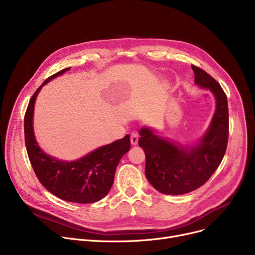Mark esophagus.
Here are the masks:
<instances>
[{
    "label": "esophagus",
    "instance_id": "obj_1",
    "mask_svg": "<svg viewBox=\"0 0 255 255\" xmlns=\"http://www.w3.org/2000/svg\"><path fill=\"white\" fill-rule=\"evenodd\" d=\"M138 137H139L138 133L135 132V131H133V132L131 133V135H130L131 143H132V144H137V142H138Z\"/></svg>",
    "mask_w": 255,
    "mask_h": 255
}]
</instances>
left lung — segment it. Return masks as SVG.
Listing matches in <instances>:
<instances>
[{
    "mask_svg": "<svg viewBox=\"0 0 255 255\" xmlns=\"http://www.w3.org/2000/svg\"><path fill=\"white\" fill-rule=\"evenodd\" d=\"M195 84L216 98V111L206 134L196 145L185 146L141 128L138 140L145 154V177L163 194L181 195L203 186L221 163L229 140V106L221 86L203 69L192 66Z\"/></svg>",
    "mask_w": 255,
    "mask_h": 255,
    "instance_id": "1",
    "label": "left lung"
}]
</instances>
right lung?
<instances>
[{"label":"right lung","mask_w":255,"mask_h":255,"mask_svg":"<svg viewBox=\"0 0 255 255\" xmlns=\"http://www.w3.org/2000/svg\"><path fill=\"white\" fill-rule=\"evenodd\" d=\"M69 69L70 67L49 76L30 99L24 115V142L38 180L50 193L66 202L91 204L98 202L111 190L120 160L130 150V136L127 134L70 162L53 158L39 148L33 129L36 97L49 80Z\"/></svg>","instance_id":"right-lung-1"}]
</instances>
